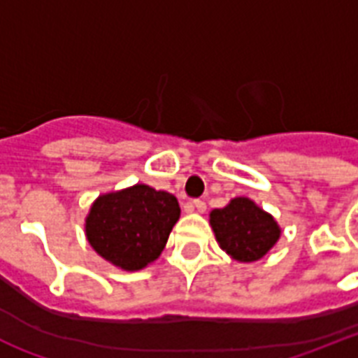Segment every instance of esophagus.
I'll return each instance as SVG.
<instances>
[{
    "label": "esophagus",
    "mask_w": 358,
    "mask_h": 358,
    "mask_svg": "<svg viewBox=\"0 0 358 358\" xmlns=\"http://www.w3.org/2000/svg\"><path fill=\"white\" fill-rule=\"evenodd\" d=\"M206 210V202L201 201V199H196V201L191 202V206H189V212H199L202 213Z\"/></svg>",
    "instance_id": "34e87169"
}]
</instances>
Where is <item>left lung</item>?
Here are the masks:
<instances>
[{"label": "left lung", "mask_w": 358, "mask_h": 358, "mask_svg": "<svg viewBox=\"0 0 358 358\" xmlns=\"http://www.w3.org/2000/svg\"><path fill=\"white\" fill-rule=\"evenodd\" d=\"M210 227L219 247L243 264L264 258L282 234L271 213L247 196H236L224 208L212 210Z\"/></svg>", "instance_id": "8db88e82"}]
</instances>
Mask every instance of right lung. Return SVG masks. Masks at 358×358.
<instances>
[{
    "mask_svg": "<svg viewBox=\"0 0 358 358\" xmlns=\"http://www.w3.org/2000/svg\"><path fill=\"white\" fill-rule=\"evenodd\" d=\"M178 219L176 196L135 184L92 202L85 236L103 260L124 271H139L159 258Z\"/></svg>",
    "mask_w": 358,
    "mask_h": 358,
    "instance_id": "obj_1",
    "label": "right lung"
}]
</instances>
